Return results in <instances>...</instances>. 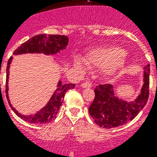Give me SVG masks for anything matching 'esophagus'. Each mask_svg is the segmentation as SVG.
I'll use <instances>...</instances> for the list:
<instances>
[{
	"label": "esophagus",
	"instance_id": "34e87169",
	"mask_svg": "<svg viewBox=\"0 0 157 157\" xmlns=\"http://www.w3.org/2000/svg\"><path fill=\"white\" fill-rule=\"evenodd\" d=\"M91 86H92V83L90 81H86V82L81 84V87H83V88H90Z\"/></svg>",
	"mask_w": 157,
	"mask_h": 157
}]
</instances>
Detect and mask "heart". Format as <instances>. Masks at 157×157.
I'll return each mask as SVG.
<instances>
[{
    "instance_id": "b5f03b06",
    "label": "heart",
    "mask_w": 157,
    "mask_h": 157,
    "mask_svg": "<svg viewBox=\"0 0 157 157\" xmlns=\"http://www.w3.org/2000/svg\"><path fill=\"white\" fill-rule=\"evenodd\" d=\"M126 54L121 47H101L90 50L86 56V63L90 66L104 68L110 71L121 67L125 62ZM79 66H83L84 62L80 59L76 60Z\"/></svg>"
}]
</instances>
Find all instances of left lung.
<instances>
[{
	"label": "left lung",
	"instance_id": "left-lung-1",
	"mask_svg": "<svg viewBox=\"0 0 157 157\" xmlns=\"http://www.w3.org/2000/svg\"><path fill=\"white\" fill-rule=\"evenodd\" d=\"M150 64L144 67V84L141 94L134 102L127 103L117 98L110 84L98 85L94 89V98L89 112L96 124L111 129L132 121L146 105L149 98Z\"/></svg>",
	"mask_w": 157,
	"mask_h": 157
}]
</instances>
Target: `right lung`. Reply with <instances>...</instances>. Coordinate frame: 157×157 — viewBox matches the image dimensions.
Wrapping results in <instances>:
<instances>
[{"instance_id":"1","label":"right lung","mask_w":157,"mask_h":157,"mask_svg":"<svg viewBox=\"0 0 157 157\" xmlns=\"http://www.w3.org/2000/svg\"><path fill=\"white\" fill-rule=\"evenodd\" d=\"M68 45V38L63 35H45L40 34L33 36L28 40L20 46H18L13 52V54H25V53H44L46 54H56L59 50L65 49ZM12 57H10L7 63L6 67V94L8 103L14 113L23 121L30 124H48L56 117L62 103L63 102V98L67 90L73 89L75 84H61L59 83V88L53 94L49 103L45 107H43L40 112L32 116H23L18 112L11 106L8 98V76L10 71V64L11 63Z\"/></svg>"}]
</instances>
